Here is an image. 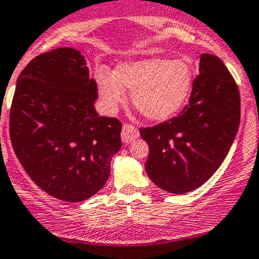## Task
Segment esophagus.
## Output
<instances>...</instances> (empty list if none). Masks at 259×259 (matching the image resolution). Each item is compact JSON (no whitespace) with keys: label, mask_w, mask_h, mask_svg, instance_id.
I'll list each match as a JSON object with an SVG mask.
<instances>
[{"label":"esophagus","mask_w":259,"mask_h":259,"mask_svg":"<svg viewBox=\"0 0 259 259\" xmlns=\"http://www.w3.org/2000/svg\"><path fill=\"white\" fill-rule=\"evenodd\" d=\"M139 137V130L132 124H124L122 126V132H121V138L125 143H130V142L135 141Z\"/></svg>","instance_id":"1"}]
</instances>
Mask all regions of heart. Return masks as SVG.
<instances>
[{"label": "heart", "mask_w": 259, "mask_h": 259, "mask_svg": "<svg viewBox=\"0 0 259 259\" xmlns=\"http://www.w3.org/2000/svg\"><path fill=\"white\" fill-rule=\"evenodd\" d=\"M99 97L104 108L113 112L132 90L133 104L151 121L173 117L190 99L193 86L192 67L186 60L164 58L129 60L118 64L115 74H97Z\"/></svg>", "instance_id": "obj_1"}]
</instances>
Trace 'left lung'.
Here are the masks:
<instances>
[{
	"label": "left lung",
	"instance_id": "1",
	"mask_svg": "<svg viewBox=\"0 0 259 259\" xmlns=\"http://www.w3.org/2000/svg\"><path fill=\"white\" fill-rule=\"evenodd\" d=\"M190 102L177 117L141 127L150 146L146 171L171 193L196 190L221 166L240 124V93L232 74L215 55L202 54Z\"/></svg>",
	"mask_w": 259,
	"mask_h": 259
}]
</instances>
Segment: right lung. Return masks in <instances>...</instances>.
I'll list each match as a JSON object with an SVG mask.
<instances>
[{
  "mask_svg": "<svg viewBox=\"0 0 259 259\" xmlns=\"http://www.w3.org/2000/svg\"><path fill=\"white\" fill-rule=\"evenodd\" d=\"M94 78L80 51L60 48L38 55L20 72L10 108L16 157L41 190L80 202L106 185L121 148V124L102 117Z\"/></svg>",
  "mask_w": 259,
  "mask_h": 259,
  "instance_id": "add662e5",
  "label": "right lung"
}]
</instances>
